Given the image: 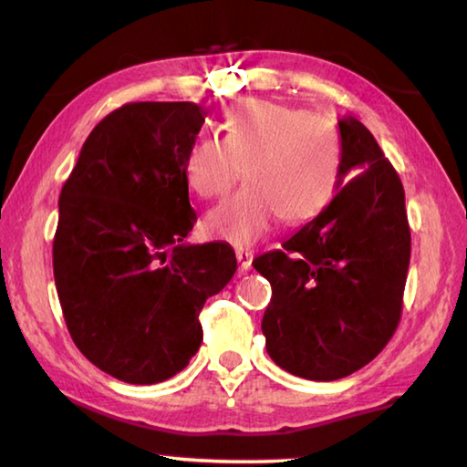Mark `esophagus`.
Wrapping results in <instances>:
<instances>
[{
  "instance_id": "1",
  "label": "esophagus",
  "mask_w": 467,
  "mask_h": 467,
  "mask_svg": "<svg viewBox=\"0 0 467 467\" xmlns=\"http://www.w3.org/2000/svg\"><path fill=\"white\" fill-rule=\"evenodd\" d=\"M236 262H239V267L243 272H247L253 262V253L249 249H236Z\"/></svg>"
}]
</instances>
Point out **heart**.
Wrapping results in <instances>:
<instances>
[{"label":"heart","instance_id":"obj_1","mask_svg":"<svg viewBox=\"0 0 467 467\" xmlns=\"http://www.w3.org/2000/svg\"><path fill=\"white\" fill-rule=\"evenodd\" d=\"M344 150L327 117L284 102L244 99L228 110L218 136L197 138L183 161L187 187L203 200L244 185L203 220L212 239L247 247L275 220L305 226L326 212L342 177Z\"/></svg>","mask_w":467,"mask_h":467}]
</instances>
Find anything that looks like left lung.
Returning <instances> with one entry per match:
<instances>
[{"instance_id": "obj_1", "label": "left lung", "mask_w": 467, "mask_h": 467, "mask_svg": "<svg viewBox=\"0 0 467 467\" xmlns=\"http://www.w3.org/2000/svg\"><path fill=\"white\" fill-rule=\"evenodd\" d=\"M337 125L344 162L336 197L282 249L253 259L272 284L262 321L267 354L311 381L352 375L387 346L412 249L400 175L357 117Z\"/></svg>"}]
</instances>
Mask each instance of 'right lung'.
I'll use <instances>...</instances> for the list:
<instances>
[{
  "mask_svg": "<svg viewBox=\"0 0 467 467\" xmlns=\"http://www.w3.org/2000/svg\"><path fill=\"white\" fill-rule=\"evenodd\" d=\"M195 102H130L86 138L61 187L53 274L66 326L94 367L167 381L203 339L200 311L236 272L231 244H189L197 220L183 161Z\"/></svg>",
  "mask_w": 467,
  "mask_h": 467,
  "instance_id": "add662e5",
  "label": "right lung"
}]
</instances>
